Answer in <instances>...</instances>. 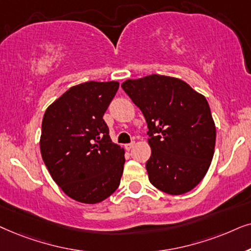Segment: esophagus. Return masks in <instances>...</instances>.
<instances>
[{
	"mask_svg": "<svg viewBox=\"0 0 251 251\" xmlns=\"http://www.w3.org/2000/svg\"><path fill=\"white\" fill-rule=\"evenodd\" d=\"M133 147H134V142H131V143H127V145H125V149L126 150H131Z\"/></svg>",
	"mask_w": 251,
	"mask_h": 251,
	"instance_id": "obj_1",
	"label": "esophagus"
}]
</instances>
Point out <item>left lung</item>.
I'll return each mask as SVG.
<instances>
[{
    "label": "left lung",
    "mask_w": 251,
    "mask_h": 251,
    "mask_svg": "<svg viewBox=\"0 0 251 251\" xmlns=\"http://www.w3.org/2000/svg\"><path fill=\"white\" fill-rule=\"evenodd\" d=\"M122 87L148 125L149 181L171 195L192 190L215 152L216 126L206 99L182 80L159 75L126 80Z\"/></svg>",
    "instance_id": "8db88e82"
}]
</instances>
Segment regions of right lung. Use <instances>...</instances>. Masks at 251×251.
<instances>
[{
    "mask_svg": "<svg viewBox=\"0 0 251 251\" xmlns=\"http://www.w3.org/2000/svg\"><path fill=\"white\" fill-rule=\"evenodd\" d=\"M119 82L71 87L46 110L40 149L53 181L70 198L95 204L119 187L125 156L103 119Z\"/></svg>",
    "mask_w": 251,
    "mask_h": 251,
    "instance_id": "1",
    "label": "right lung"
}]
</instances>
